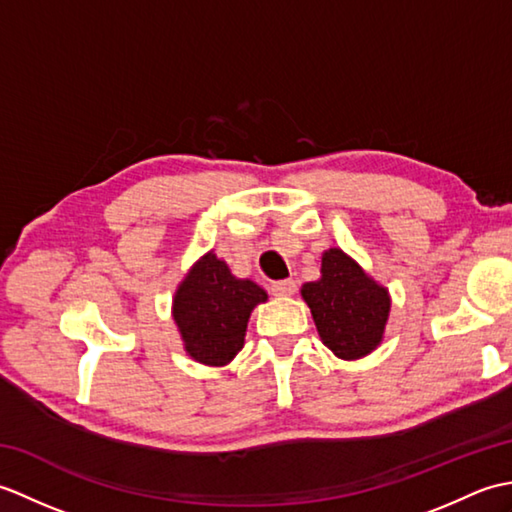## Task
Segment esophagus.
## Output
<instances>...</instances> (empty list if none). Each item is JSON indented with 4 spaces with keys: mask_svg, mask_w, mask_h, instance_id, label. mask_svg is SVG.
Segmentation results:
<instances>
[{
    "mask_svg": "<svg viewBox=\"0 0 512 512\" xmlns=\"http://www.w3.org/2000/svg\"><path fill=\"white\" fill-rule=\"evenodd\" d=\"M270 290H273L275 297H290V295H295V292H297V281L295 279H281V281H275V284L270 286Z\"/></svg>",
    "mask_w": 512,
    "mask_h": 512,
    "instance_id": "esophagus-1",
    "label": "esophagus"
}]
</instances>
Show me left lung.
<instances>
[{
	"mask_svg": "<svg viewBox=\"0 0 512 512\" xmlns=\"http://www.w3.org/2000/svg\"><path fill=\"white\" fill-rule=\"evenodd\" d=\"M323 345L343 361L374 352L383 341L391 299L341 248L325 250L321 279L301 286Z\"/></svg>",
	"mask_w": 512,
	"mask_h": 512,
	"instance_id": "1",
	"label": "left lung"
}]
</instances>
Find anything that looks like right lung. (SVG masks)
<instances>
[{
	"label": "right lung",
	"instance_id": "1",
	"mask_svg": "<svg viewBox=\"0 0 512 512\" xmlns=\"http://www.w3.org/2000/svg\"><path fill=\"white\" fill-rule=\"evenodd\" d=\"M266 299V290L255 281L237 279L213 250L206 253L173 297V321L184 350L202 365H228L244 347L250 312Z\"/></svg>",
	"mask_w": 512,
	"mask_h": 512
}]
</instances>
